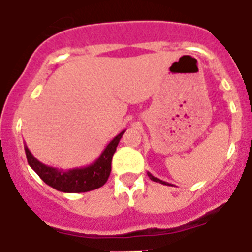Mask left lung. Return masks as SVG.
<instances>
[{
	"label": "left lung",
	"mask_w": 252,
	"mask_h": 252,
	"mask_svg": "<svg viewBox=\"0 0 252 252\" xmlns=\"http://www.w3.org/2000/svg\"><path fill=\"white\" fill-rule=\"evenodd\" d=\"M148 176H149V179H151V180H153V182H156V183H161V184H165V186H170V184H168V183L163 182V180H161V179L155 178V176L152 175L151 172H148Z\"/></svg>",
	"instance_id": "8db88e82"
}]
</instances>
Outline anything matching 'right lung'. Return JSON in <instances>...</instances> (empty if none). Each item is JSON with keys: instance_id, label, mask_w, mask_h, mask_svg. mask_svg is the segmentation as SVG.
I'll use <instances>...</instances> for the list:
<instances>
[{"instance_id": "right-lung-1", "label": "right lung", "mask_w": 252, "mask_h": 252, "mask_svg": "<svg viewBox=\"0 0 252 252\" xmlns=\"http://www.w3.org/2000/svg\"><path fill=\"white\" fill-rule=\"evenodd\" d=\"M124 132L125 130L120 132L101 152L99 158L93 162L91 165L85 166V167L70 168V170H59V168L45 165L31 153L27 145H24V149H26L29 166L36 171L37 175L42 179L47 186L64 193L90 192L94 189L100 188L107 183L112 170V157Z\"/></svg>"}]
</instances>
